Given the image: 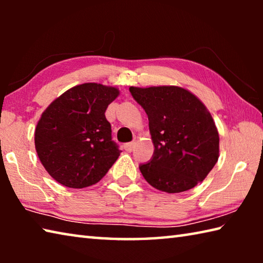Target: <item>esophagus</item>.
<instances>
[{
	"label": "esophagus",
	"mask_w": 263,
	"mask_h": 263,
	"mask_svg": "<svg viewBox=\"0 0 263 263\" xmlns=\"http://www.w3.org/2000/svg\"><path fill=\"white\" fill-rule=\"evenodd\" d=\"M137 142L136 141H131V142H127V144L124 145V147H125V149L127 151V152H132L133 148H135Z\"/></svg>",
	"instance_id": "obj_1"
}]
</instances>
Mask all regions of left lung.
I'll list each match as a JSON object with an SVG mask.
<instances>
[{"label": "left lung", "instance_id": "1", "mask_svg": "<svg viewBox=\"0 0 263 263\" xmlns=\"http://www.w3.org/2000/svg\"><path fill=\"white\" fill-rule=\"evenodd\" d=\"M148 116L153 158L139 167L155 189L186 191L208 176L219 158V135L203 102L177 86L130 87Z\"/></svg>", "mask_w": 263, "mask_h": 263}]
</instances>
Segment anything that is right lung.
I'll list each match as a JSON object with an SVG mask.
<instances>
[{"instance_id": "right-lung-1", "label": "right lung", "mask_w": 263, "mask_h": 263, "mask_svg": "<svg viewBox=\"0 0 263 263\" xmlns=\"http://www.w3.org/2000/svg\"><path fill=\"white\" fill-rule=\"evenodd\" d=\"M119 89L101 83L78 84L44 110L34 130V146L44 168L68 188L99 182L121 155L105 118Z\"/></svg>"}]
</instances>
